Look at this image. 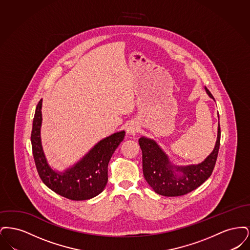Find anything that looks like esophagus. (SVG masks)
<instances>
[{
  "mask_svg": "<svg viewBox=\"0 0 250 250\" xmlns=\"http://www.w3.org/2000/svg\"><path fill=\"white\" fill-rule=\"evenodd\" d=\"M139 131V125L136 122H131L126 126V133L129 136H135Z\"/></svg>",
  "mask_w": 250,
  "mask_h": 250,
  "instance_id": "esophagus-1",
  "label": "esophagus"
}]
</instances>
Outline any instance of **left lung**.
Segmentation results:
<instances>
[{
	"mask_svg": "<svg viewBox=\"0 0 250 250\" xmlns=\"http://www.w3.org/2000/svg\"><path fill=\"white\" fill-rule=\"evenodd\" d=\"M212 99L214 96L204 88ZM220 125L218 116L217 138L214 150L202 162L188 166L172 164L169 157L157 143L143 136L139 144L143 152L144 178L155 193L166 197H177L189 193L199 188L209 178L214 170L220 145Z\"/></svg>",
	"mask_w": 250,
	"mask_h": 250,
	"instance_id": "obj_1",
	"label": "left lung"
}]
</instances>
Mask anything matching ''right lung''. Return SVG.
<instances>
[{"label":"right lung","instance_id":"right-lung-1","mask_svg":"<svg viewBox=\"0 0 250 250\" xmlns=\"http://www.w3.org/2000/svg\"><path fill=\"white\" fill-rule=\"evenodd\" d=\"M42 99L33 122L31 143L36 169L49 189L72 201L90 200L99 195L107 183V165L123 142L125 132L119 131L101 140L73 166L58 171L49 166L41 142Z\"/></svg>","mask_w":250,"mask_h":250}]
</instances>
